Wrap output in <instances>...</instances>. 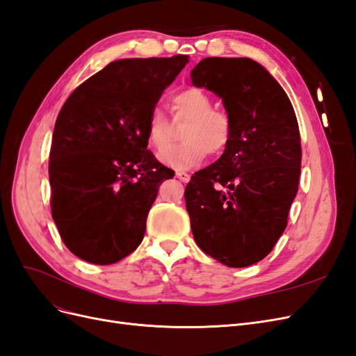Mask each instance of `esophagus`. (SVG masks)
<instances>
[{
	"label": "esophagus",
	"mask_w": 356,
	"mask_h": 356,
	"mask_svg": "<svg viewBox=\"0 0 356 356\" xmlns=\"http://www.w3.org/2000/svg\"><path fill=\"white\" fill-rule=\"evenodd\" d=\"M175 175L178 179H181L182 182H188L190 181V175L187 174V172H182V170H177Z\"/></svg>",
	"instance_id": "34e87169"
}]
</instances>
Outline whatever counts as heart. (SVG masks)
<instances>
[{"label":"heart","mask_w":356,"mask_h":356,"mask_svg":"<svg viewBox=\"0 0 356 356\" xmlns=\"http://www.w3.org/2000/svg\"><path fill=\"white\" fill-rule=\"evenodd\" d=\"M175 120H188L181 132L184 143L169 145V120L160 108H153L148 115V143L160 154L161 163L177 170H188L202 163L209 153L217 157L225 152L232 141V122L229 115L213 110L211 96L197 88L177 92L170 99Z\"/></svg>","instance_id":"b5f03b06"}]
</instances>
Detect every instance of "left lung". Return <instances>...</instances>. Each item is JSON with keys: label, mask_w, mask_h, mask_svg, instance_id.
Masks as SVG:
<instances>
[{"label": "left lung", "mask_w": 356, "mask_h": 356, "mask_svg": "<svg viewBox=\"0 0 356 356\" xmlns=\"http://www.w3.org/2000/svg\"><path fill=\"white\" fill-rule=\"evenodd\" d=\"M190 77L220 96L233 131L222 156L186 187L193 236L224 266L255 264L282 236L298 190L294 108L272 74L250 58H207Z\"/></svg>", "instance_id": "left-lung-1"}]
</instances>
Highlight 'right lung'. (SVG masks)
Returning a JSON list of instances; mask_svg holds the SVG:
<instances>
[{
    "instance_id": "add662e5",
    "label": "right lung",
    "mask_w": 356,
    "mask_h": 356,
    "mask_svg": "<svg viewBox=\"0 0 356 356\" xmlns=\"http://www.w3.org/2000/svg\"><path fill=\"white\" fill-rule=\"evenodd\" d=\"M187 62L114 60L60 108L49 161L51 217L81 260L114 264L143 242L159 187L174 177L147 149L148 115Z\"/></svg>"
}]
</instances>
